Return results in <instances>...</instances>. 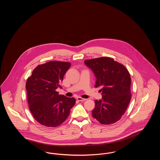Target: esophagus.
I'll return each mask as SVG.
<instances>
[{"mask_svg": "<svg viewBox=\"0 0 160 160\" xmlns=\"http://www.w3.org/2000/svg\"><path fill=\"white\" fill-rule=\"evenodd\" d=\"M77 99L78 101H86V99H85V98H83L80 97H77Z\"/></svg>", "mask_w": 160, "mask_h": 160, "instance_id": "esophagus-1", "label": "esophagus"}]
</instances>
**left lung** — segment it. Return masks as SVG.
Instances as JSON below:
<instances>
[{"label":"left lung","instance_id":"1","mask_svg":"<svg viewBox=\"0 0 160 160\" xmlns=\"http://www.w3.org/2000/svg\"><path fill=\"white\" fill-rule=\"evenodd\" d=\"M97 78L96 88L102 92V99L95 100L93 118L101 124L118 121L125 113L131 98V77L128 71L112 58L102 57L85 60Z\"/></svg>","mask_w":160,"mask_h":160}]
</instances>
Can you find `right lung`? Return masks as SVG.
<instances>
[{"label":"right lung","mask_w":160,"mask_h":160,"mask_svg":"<svg viewBox=\"0 0 160 160\" xmlns=\"http://www.w3.org/2000/svg\"><path fill=\"white\" fill-rule=\"evenodd\" d=\"M71 63L50 61L39 65L27 80L26 89L31 113L42 125L56 127L64 122L76 103L74 98L59 95L56 89L62 83Z\"/></svg>","instance_id":"right-lung-1"}]
</instances>
